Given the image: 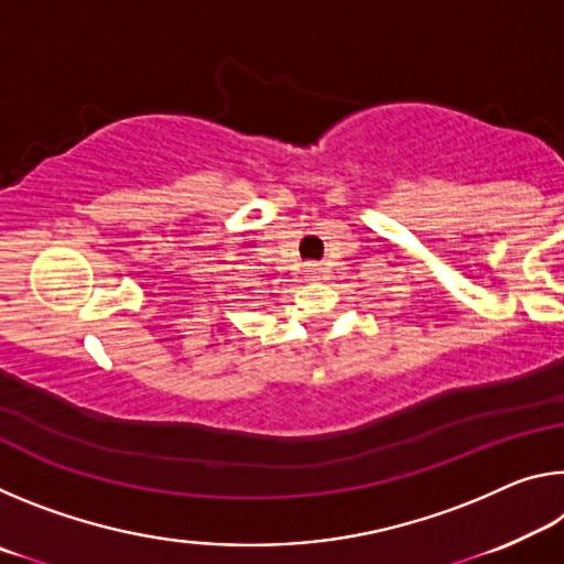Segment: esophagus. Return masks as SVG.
<instances>
[{"instance_id":"esophagus-1","label":"esophagus","mask_w":564,"mask_h":564,"mask_svg":"<svg viewBox=\"0 0 564 564\" xmlns=\"http://www.w3.org/2000/svg\"><path fill=\"white\" fill-rule=\"evenodd\" d=\"M318 271H321V269H316V265H311V269L305 271V279H308V281H316V279H318Z\"/></svg>"}]
</instances>
